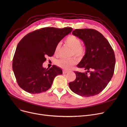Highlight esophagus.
<instances>
[{
    "instance_id": "esophagus-1",
    "label": "esophagus",
    "mask_w": 127,
    "mask_h": 127,
    "mask_svg": "<svg viewBox=\"0 0 127 127\" xmlns=\"http://www.w3.org/2000/svg\"><path fill=\"white\" fill-rule=\"evenodd\" d=\"M68 70H63V74H66V73L68 72Z\"/></svg>"
}]
</instances>
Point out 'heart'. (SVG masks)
<instances>
[{
  "mask_svg": "<svg viewBox=\"0 0 127 127\" xmlns=\"http://www.w3.org/2000/svg\"><path fill=\"white\" fill-rule=\"evenodd\" d=\"M65 42L72 49L71 56L74 55L80 58H82L85 56L86 53L85 48L84 46L81 45V41L79 37L74 35H70L66 38ZM60 47L61 44L59 43L56 47V53L58 52ZM76 62V60L74 58L69 59H60L56 61V64L57 66L65 69L70 68Z\"/></svg>",
  "mask_w": 127,
  "mask_h": 127,
  "instance_id": "obj_1",
  "label": "heart"
}]
</instances>
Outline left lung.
<instances>
[{
    "label": "left lung",
    "instance_id": "1",
    "mask_svg": "<svg viewBox=\"0 0 127 127\" xmlns=\"http://www.w3.org/2000/svg\"><path fill=\"white\" fill-rule=\"evenodd\" d=\"M72 33L85 44V55L77 67L87 71H75L76 78L69 83V88L83 97L98 95L107 86L114 74V52L108 40L95 29H77Z\"/></svg>",
    "mask_w": 127,
    "mask_h": 127
}]
</instances>
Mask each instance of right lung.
<instances>
[{
	"mask_svg": "<svg viewBox=\"0 0 127 127\" xmlns=\"http://www.w3.org/2000/svg\"><path fill=\"white\" fill-rule=\"evenodd\" d=\"M72 30L46 27L25 35L17 46L13 59L12 68L16 81L23 90L30 94H39L49 90L55 78L62 74L55 65L44 68L46 56L52 57L60 41Z\"/></svg>",
	"mask_w": 127,
	"mask_h": 127,
	"instance_id": "add662e5",
	"label": "right lung"
}]
</instances>
